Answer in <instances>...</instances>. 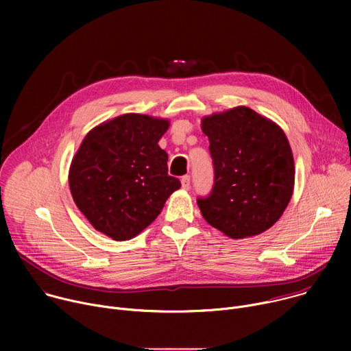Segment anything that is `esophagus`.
<instances>
[{
	"label": "esophagus",
	"mask_w": 351,
	"mask_h": 351,
	"mask_svg": "<svg viewBox=\"0 0 351 351\" xmlns=\"http://www.w3.org/2000/svg\"><path fill=\"white\" fill-rule=\"evenodd\" d=\"M180 182H182V187H183L184 190H189V189H190V176H189V175H184Z\"/></svg>",
	"instance_id": "obj_1"
}]
</instances>
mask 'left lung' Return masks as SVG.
I'll list each match as a JSON object with an SVG mask.
<instances>
[{"label": "left lung", "mask_w": 351, "mask_h": 351, "mask_svg": "<svg viewBox=\"0 0 351 351\" xmlns=\"http://www.w3.org/2000/svg\"><path fill=\"white\" fill-rule=\"evenodd\" d=\"M214 187L197 204L204 219L232 239L269 229L286 210L294 187V160L285 132L252 108L204 117Z\"/></svg>", "instance_id": "left-lung-1"}]
</instances>
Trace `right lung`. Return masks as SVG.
<instances>
[{"mask_svg": "<svg viewBox=\"0 0 351 351\" xmlns=\"http://www.w3.org/2000/svg\"><path fill=\"white\" fill-rule=\"evenodd\" d=\"M168 128V119L125 114L86 134L69 168V187L95 230L118 241L137 236L180 187L158 145Z\"/></svg>", "mask_w": 351, "mask_h": 351, "instance_id": "1", "label": "right lung"}]
</instances>
